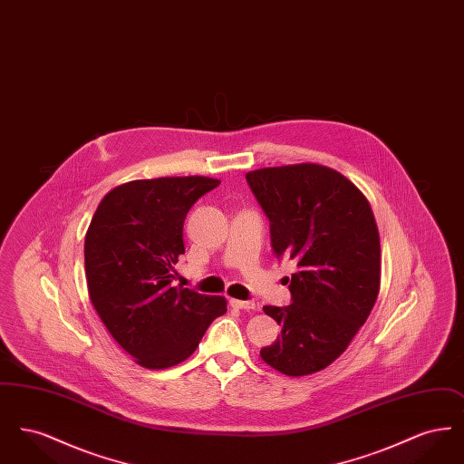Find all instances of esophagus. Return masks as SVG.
Here are the masks:
<instances>
[{"label": "esophagus", "mask_w": 464, "mask_h": 464, "mask_svg": "<svg viewBox=\"0 0 464 464\" xmlns=\"http://www.w3.org/2000/svg\"><path fill=\"white\" fill-rule=\"evenodd\" d=\"M229 304H231L233 308L246 309V311H252V309H256V303H254V301H240V299H231V301H229Z\"/></svg>", "instance_id": "34e87169"}]
</instances>
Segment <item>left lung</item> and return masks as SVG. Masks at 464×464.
I'll list each match as a JSON object with an SVG mask.
<instances>
[{
	"instance_id": "1",
	"label": "left lung",
	"mask_w": 464,
	"mask_h": 464,
	"mask_svg": "<svg viewBox=\"0 0 464 464\" xmlns=\"http://www.w3.org/2000/svg\"><path fill=\"white\" fill-rule=\"evenodd\" d=\"M271 222L275 254L294 259L292 304L265 306L282 327L261 358L301 377L329 367L369 318L381 287V240L369 199L348 177L318 163L246 174Z\"/></svg>"
}]
</instances>
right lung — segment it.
<instances>
[{
  "instance_id": "1",
  "label": "right lung",
  "mask_w": 464,
  "mask_h": 464,
  "mask_svg": "<svg viewBox=\"0 0 464 464\" xmlns=\"http://www.w3.org/2000/svg\"><path fill=\"white\" fill-rule=\"evenodd\" d=\"M221 184L203 176L139 179L101 199L85 235L92 306L112 339L144 369L195 353L226 297L172 287L182 226L193 203Z\"/></svg>"
}]
</instances>
